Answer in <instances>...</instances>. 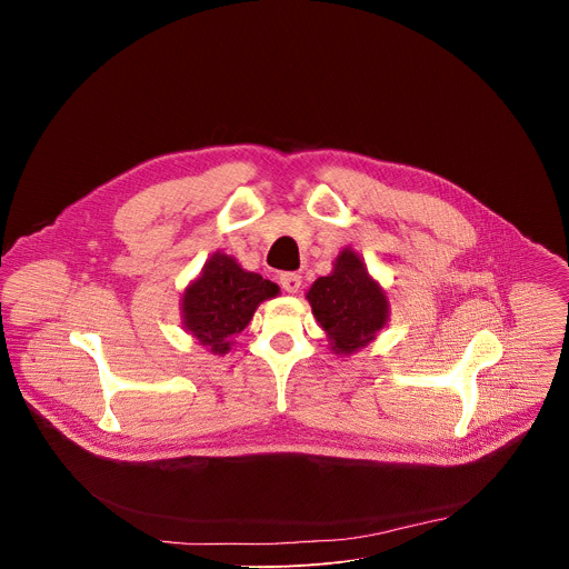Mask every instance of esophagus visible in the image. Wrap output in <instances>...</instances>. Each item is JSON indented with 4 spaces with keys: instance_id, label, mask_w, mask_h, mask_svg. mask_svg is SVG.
<instances>
[{
    "instance_id": "esophagus-1",
    "label": "esophagus",
    "mask_w": 569,
    "mask_h": 569,
    "mask_svg": "<svg viewBox=\"0 0 569 569\" xmlns=\"http://www.w3.org/2000/svg\"><path fill=\"white\" fill-rule=\"evenodd\" d=\"M279 283H281V288H283L286 292L295 295V292H299V288H301V277H299L297 272H283V274L279 277Z\"/></svg>"
}]
</instances>
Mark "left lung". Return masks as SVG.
<instances>
[{
	"label": "left lung",
	"mask_w": 569,
	"mask_h": 569,
	"mask_svg": "<svg viewBox=\"0 0 569 569\" xmlns=\"http://www.w3.org/2000/svg\"><path fill=\"white\" fill-rule=\"evenodd\" d=\"M306 299L338 356H351L367 347L389 317L385 290L369 277L365 261L351 248L340 252L329 277H319L310 286Z\"/></svg>",
	"instance_id": "8db88e82"
}]
</instances>
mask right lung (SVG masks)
<instances>
[{"instance_id":"obj_1","label":"right lung","mask_w":569,"mask_h":569,"mask_svg":"<svg viewBox=\"0 0 569 569\" xmlns=\"http://www.w3.org/2000/svg\"><path fill=\"white\" fill-rule=\"evenodd\" d=\"M277 295V283L242 270L231 257L218 252L182 295L184 329L211 353L224 356L233 336L252 321L259 303Z\"/></svg>"}]
</instances>
